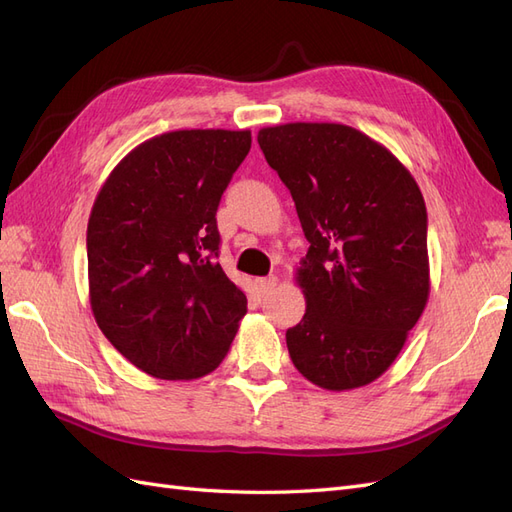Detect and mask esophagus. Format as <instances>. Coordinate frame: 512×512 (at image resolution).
Here are the masks:
<instances>
[{
	"mask_svg": "<svg viewBox=\"0 0 512 512\" xmlns=\"http://www.w3.org/2000/svg\"><path fill=\"white\" fill-rule=\"evenodd\" d=\"M275 286H277V277H273V275L258 277V280H256V290H258L260 297H265V294H269Z\"/></svg>",
	"mask_w": 512,
	"mask_h": 512,
	"instance_id": "obj_1",
	"label": "esophagus"
}]
</instances>
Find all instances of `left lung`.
Segmentation results:
<instances>
[{
    "label": "left lung",
    "instance_id": "obj_1",
    "mask_svg": "<svg viewBox=\"0 0 512 512\" xmlns=\"http://www.w3.org/2000/svg\"><path fill=\"white\" fill-rule=\"evenodd\" d=\"M258 145L309 241L290 359L322 389H359L391 367L427 305L423 194L389 149L342 123L262 128Z\"/></svg>",
    "mask_w": 512,
    "mask_h": 512
}]
</instances>
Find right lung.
Here are the masks:
<instances>
[{
	"mask_svg": "<svg viewBox=\"0 0 512 512\" xmlns=\"http://www.w3.org/2000/svg\"><path fill=\"white\" fill-rule=\"evenodd\" d=\"M250 130H177L132 149L87 224L89 303L126 359L162 380L218 367L247 312L222 271L218 213Z\"/></svg>",
	"mask_w": 512,
	"mask_h": 512,
	"instance_id": "add662e5",
	"label": "right lung"
}]
</instances>
